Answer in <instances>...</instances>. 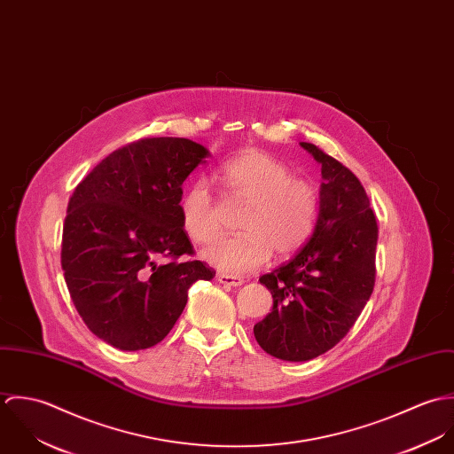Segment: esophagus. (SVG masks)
<instances>
[{"mask_svg": "<svg viewBox=\"0 0 454 454\" xmlns=\"http://www.w3.org/2000/svg\"><path fill=\"white\" fill-rule=\"evenodd\" d=\"M218 281L222 285H227V286H241L245 283L243 278L239 276H231V274H218Z\"/></svg>", "mask_w": 454, "mask_h": 454, "instance_id": "esophagus-1", "label": "esophagus"}]
</instances>
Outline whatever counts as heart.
Returning a JSON list of instances; mask_svg holds the SVG:
<instances>
[{"instance_id":"1","label":"heart","mask_w":454,"mask_h":454,"mask_svg":"<svg viewBox=\"0 0 454 454\" xmlns=\"http://www.w3.org/2000/svg\"><path fill=\"white\" fill-rule=\"evenodd\" d=\"M218 180L234 199L248 202L241 236L225 238L204 250L216 269L239 276L278 255L297 252L311 236L318 218V192L313 184L294 178V171L263 152H245L218 168ZM182 225L197 245H207L222 231L215 195L207 182H194L180 200Z\"/></svg>"}]
</instances>
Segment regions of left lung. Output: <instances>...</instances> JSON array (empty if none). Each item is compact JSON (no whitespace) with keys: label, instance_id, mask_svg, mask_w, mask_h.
<instances>
[{"label":"left lung","instance_id":"left-lung-1","mask_svg":"<svg viewBox=\"0 0 454 454\" xmlns=\"http://www.w3.org/2000/svg\"><path fill=\"white\" fill-rule=\"evenodd\" d=\"M322 164L320 207L311 238L263 274L272 311L254 326L260 348L306 362L332 349L355 325L376 283L378 222L360 180L337 159L302 141Z\"/></svg>","mask_w":454,"mask_h":454}]
</instances>
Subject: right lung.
I'll list each match as a JSON object with an SVG mask.
<instances>
[{
  "label": "right lung",
  "mask_w": 454,
  "mask_h": 454,
  "mask_svg": "<svg viewBox=\"0 0 454 454\" xmlns=\"http://www.w3.org/2000/svg\"><path fill=\"white\" fill-rule=\"evenodd\" d=\"M206 157L187 137H143L103 159L69 197L66 285L83 324L114 348L160 342L191 285L215 276L206 262L180 260L194 255L182 225V185Z\"/></svg>",
  "instance_id": "add662e5"
}]
</instances>
